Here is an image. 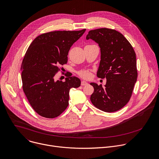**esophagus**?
I'll return each mask as SVG.
<instances>
[{
	"label": "esophagus",
	"instance_id": "esophagus-1",
	"mask_svg": "<svg viewBox=\"0 0 159 159\" xmlns=\"http://www.w3.org/2000/svg\"><path fill=\"white\" fill-rule=\"evenodd\" d=\"M88 85V83L87 82H85V81H82L81 82V85L84 86V85Z\"/></svg>",
	"mask_w": 159,
	"mask_h": 159
}]
</instances>
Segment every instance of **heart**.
<instances>
[{
    "label": "heart",
    "instance_id": "b5f03b06",
    "mask_svg": "<svg viewBox=\"0 0 159 159\" xmlns=\"http://www.w3.org/2000/svg\"><path fill=\"white\" fill-rule=\"evenodd\" d=\"M79 75L83 79H89L92 77V73L90 70H83L79 72Z\"/></svg>",
    "mask_w": 159,
    "mask_h": 159
}]
</instances>
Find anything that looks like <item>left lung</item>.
<instances>
[{"instance_id": "1", "label": "left lung", "mask_w": 159, "mask_h": 159, "mask_svg": "<svg viewBox=\"0 0 159 159\" xmlns=\"http://www.w3.org/2000/svg\"><path fill=\"white\" fill-rule=\"evenodd\" d=\"M90 39L100 48V62L97 75L107 79L104 87L90 83L94 88L90 100L95 107L102 111H117L129 101L137 81L135 51L127 39L114 29L101 28L90 30L86 39Z\"/></svg>"}]
</instances>
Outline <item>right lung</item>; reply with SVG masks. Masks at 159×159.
I'll return each instance as SVG.
<instances>
[{
    "instance_id": "obj_1",
    "label": "right lung",
    "mask_w": 159,
    "mask_h": 159,
    "mask_svg": "<svg viewBox=\"0 0 159 159\" xmlns=\"http://www.w3.org/2000/svg\"><path fill=\"white\" fill-rule=\"evenodd\" d=\"M53 31L37 37L29 45L22 64V89L33 109L40 116L53 119L68 107L69 90L80 86V80L68 76L56 81L59 66L66 64L69 51L85 32Z\"/></svg>"
}]
</instances>
